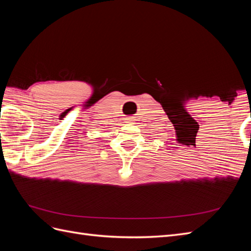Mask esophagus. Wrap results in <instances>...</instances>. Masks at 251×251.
Listing matches in <instances>:
<instances>
[{
    "label": "esophagus",
    "instance_id": "esophagus-1",
    "mask_svg": "<svg viewBox=\"0 0 251 251\" xmlns=\"http://www.w3.org/2000/svg\"><path fill=\"white\" fill-rule=\"evenodd\" d=\"M128 121H131V119H128Z\"/></svg>",
    "mask_w": 251,
    "mask_h": 251
}]
</instances>
